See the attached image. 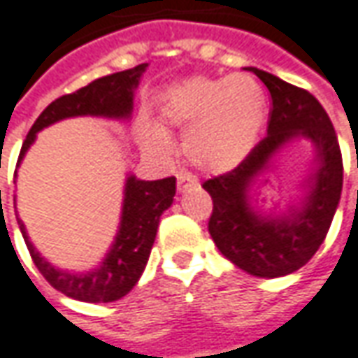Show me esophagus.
Here are the masks:
<instances>
[{
	"label": "esophagus",
	"mask_w": 358,
	"mask_h": 358,
	"mask_svg": "<svg viewBox=\"0 0 358 358\" xmlns=\"http://www.w3.org/2000/svg\"><path fill=\"white\" fill-rule=\"evenodd\" d=\"M198 184V178L192 174V172H180L178 174V189L180 192H186L192 186H196Z\"/></svg>",
	"instance_id": "obj_1"
}]
</instances>
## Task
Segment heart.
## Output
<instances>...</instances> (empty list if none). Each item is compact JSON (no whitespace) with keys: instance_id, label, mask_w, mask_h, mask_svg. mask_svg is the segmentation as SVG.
Returning a JSON list of instances; mask_svg holds the SVG:
<instances>
[{"instance_id":"heart-1","label":"heart","mask_w":358,"mask_h":358,"mask_svg":"<svg viewBox=\"0 0 358 358\" xmlns=\"http://www.w3.org/2000/svg\"><path fill=\"white\" fill-rule=\"evenodd\" d=\"M268 111V97L250 74L194 76L169 87L159 103L166 127L186 129L184 152L198 169L223 172L237 166L257 145ZM143 143L164 152L169 138L157 127H143Z\"/></svg>"}]
</instances>
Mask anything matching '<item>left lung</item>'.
<instances>
[{"label": "left lung", "mask_w": 358, "mask_h": 358, "mask_svg": "<svg viewBox=\"0 0 358 358\" xmlns=\"http://www.w3.org/2000/svg\"><path fill=\"white\" fill-rule=\"evenodd\" d=\"M250 72L271 92L266 137L235 169L206 180L201 186L213 201L208 229L221 255L252 276L278 278L301 268L325 241L341 198V148L327 111L308 90L259 68H250ZM298 134L312 138L318 148L320 166L313 177V192L301 212L282 220H261L246 203V186L271 155Z\"/></svg>", "instance_id": "8db88e82"}]
</instances>
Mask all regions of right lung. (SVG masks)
<instances>
[{
    "mask_svg": "<svg viewBox=\"0 0 358 358\" xmlns=\"http://www.w3.org/2000/svg\"><path fill=\"white\" fill-rule=\"evenodd\" d=\"M145 68L147 64H138L123 72L97 78L87 86L55 99L33 123L21 147L19 160L23 159L27 148L35 141L36 133L55 121L74 117V115L129 117L133 109V90L137 87L138 78L145 72ZM174 194H176L174 176L155 180V182H145L135 176H129L125 199H123V217L115 243L103 264L92 272L72 274L50 266L31 245L21 220H19V229L23 233V239L35 266L52 288H57L58 292L66 294L68 298L74 300L108 303L123 298L138 282L157 237L160 215L170 208Z\"/></svg>",
    "mask_w": 358,
    "mask_h": 358,
    "instance_id": "right-lung-1",
    "label": "right lung"
}]
</instances>
